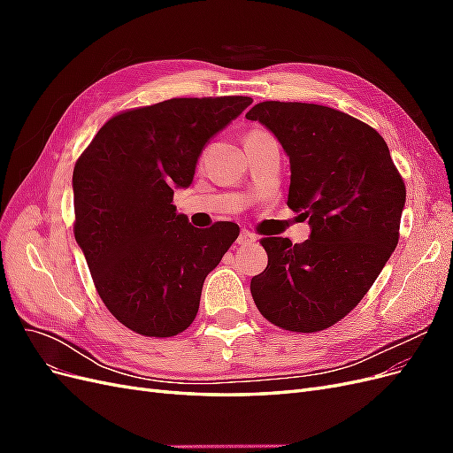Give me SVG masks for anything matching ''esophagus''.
Segmentation results:
<instances>
[{"label":"esophagus","mask_w":453,"mask_h":453,"mask_svg":"<svg viewBox=\"0 0 453 453\" xmlns=\"http://www.w3.org/2000/svg\"><path fill=\"white\" fill-rule=\"evenodd\" d=\"M257 242V236L253 234V232H250V230H242L240 232V236H238V243L240 245H251V243H255Z\"/></svg>","instance_id":"esophagus-1"}]
</instances>
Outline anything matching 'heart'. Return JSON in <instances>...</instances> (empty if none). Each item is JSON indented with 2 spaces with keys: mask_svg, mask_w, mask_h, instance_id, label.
I'll return each instance as SVG.
<instances>
[{
  "mask_svg": "<svg viewBox=\"0 0 453 453\" xmlns=\"http://www.w3.org/2000/svg\"><path fill=\"white\" fill-rule=\"evenodd\" d=\"M258 132H263V130H258V128H253V130H250V132H248V135H245V138H250V135H253V134H258Z\"/></svg>",
  "mask_w": 453,
  "mask_h": 453,
  "instance_id": "heart-1",
  "label": "heart"
}]
</instances>
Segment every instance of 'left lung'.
<instances>
[{
	"label": "left lung",
	"mask_w": 453,
	"mask_h": 453,
	"mask_svg": "<svg viewBox=\"0 0 453 453\" xmlns=\"http://www.w3.org/2000/svg\"><path fill=\"white\" fill-rule=\"evenodd\" d=\"M245 117L263 122L289 155L287 205L311 226L303 243L260 240L268 266L251 280L253 300L285 331H325L361 303L399 243L403 175L386 140L338 109L260 102Z\"/></svg>",
	"instance_id": "obj_1"
}]
</instances>
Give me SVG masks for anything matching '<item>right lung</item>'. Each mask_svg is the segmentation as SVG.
<instances>
[{
  "label": "right lung",
  "mask_w": 453,
  "mask_h": 453,
  "mask_svg": "<svg viewBox=\"0 0 453 453\" xmlns=\"http://www.w3.org/2000/svg\"><path fill=\"white\" fill-rule=\"evenodd\" d=\"M251 102L217 96L127 109L77 158L73 234L102 303L130 331L170 338L195 321L203 280L240 226L195 228L175 213L173 188L193 183L205 142Z\"/></svg>",
  "instance_id": "right-lung-1"
}]
</instances>
